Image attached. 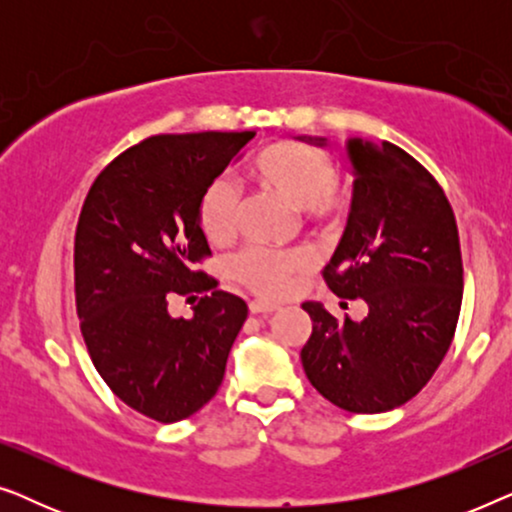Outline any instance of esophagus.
<instances>
[{
  "label": "esophagus",
  "instance_id": "esophagus-1",
  "mask_svg": "<svg viewBox=\"0 0 512 512\" xmlns=\"http://www.w3.org/2000/svg\"><path fill=\"white\" fill-rule=\"evenodd\" d=\"M277 310L275 303H265V300H251L249 312L251 314H272Z\"/></svg>",
  "mask_w": 512,
  "mask_h": 512
}]
</instances>
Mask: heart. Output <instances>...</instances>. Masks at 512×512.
<instances>
[{"label": "heart", "mask_w": 512, "mask_h": 512, "mask_svg": "<svg viewBox=\"0 0 512 512\" xmlns=\"http://www.w3.org/2000/svg\"><path fill=\"white\" fill-rule=\"evenodd\" d=\"M256 181L303 207L307 219L319 226L340 221L349 209V191L335 181L333 158L303 142H277L261 151L251 165ZM240 216V191L230 177H219L202 193L198 221L209 242L233 240ZM310 268L303 251H272L247 247L233 258L230 270L237 282L265 298H279L291 289L298 275Z\"/></svg>", "instance_id": "1"}]
</instances>
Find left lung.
<instances>
[{"label": "left lung", "mask_w": 512, "mask_h": 512, "mask_svg": "<svg viewBox=\"0 0 512 512\" xmlns=\"http://www.w3.org/2000/svg\"><path fill=\"white\" fill-rule=\"evenodd\" d=\"M347 158L352 212L324 279L338 298H361L368 314L338 321L321 303H303L312 335L300 361L333 405L375 415L417 396L445 359L464 268L450 200L424 165L396 144L363 139H349Z\"/></svg>", "instance_id": "1"}]
</instances>
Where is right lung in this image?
Wrapping results in <instances>:
<instances>
[{
    "label": "right lung",
    "mask_w": 512,
    "mask_h": 512,
    "mask_svg": "<svg viewBox=\"0 0 512 512\" xmlns=\"http://www.w3.org/2000/svg\"><path fill=\"white\" fill-rule=\"evenodd\" d=\"M254 135L149 137L111 160L83 202L74 237L81 335L107 387L160 424L212 401L247 319V303L195 265L212 256L202 193ZM174 297L199 300L191 320L171 317Z\"/></svg>",
    "instance_id": "add662e5"
}]
</instances>
